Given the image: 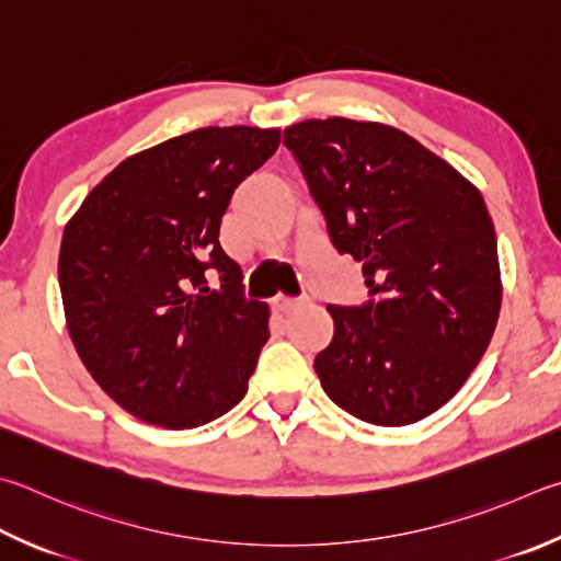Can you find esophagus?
I'll return each instance as SVG.
<instances>
[{"instance_id": "1", "label": "esophagus", "mask_w": 561, "mask_h": 561, "mask_svg": "<svg viewBox=\"0 0 561 561\" xmlns=\"http://www.w3.org/2000/svg\"><path fill=\"white\" fill-rule=\"evenodd\" d=\"M301 301L299 299H291V297H274L272 299V309L277 313H291L294 309H299Z\"/></svg>"}]
</instances>
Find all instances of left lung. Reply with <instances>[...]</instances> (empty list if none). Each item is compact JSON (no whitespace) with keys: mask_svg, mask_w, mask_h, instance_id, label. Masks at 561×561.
Here are the masks:
<instances>
[{"mask_svg":"<svg viewBox=\"0 0 561 561\" xmlns=\"http://www.w3.org/2000/svg\"><path fill=\"white\" fill-rule=\"evenodd\" d=\"M333 248L363 262L370 299L335 307L313 368L358 420L404 426L439 410L483 358L501 313L493 220L471 181L414 137L345 117L284 129Z\"/></svg>","mask_w":561,"mask_h":561,"instance_id":"left-lung-1","label":"left lung"}]
</instances>
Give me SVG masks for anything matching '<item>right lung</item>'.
I'll return each mask as SVG.
<instances>
[{
  "mask_svg": "<svg viewBox=\"0 0 561 561\" xmlns=\"http://www.w3.org/2000/svg\"><path fill=\"white\" fill-rule=\"evenodd\" d=\"M277 147L279 129H193L122 161L68 220L58 254L68 333L137 420L193 430L245 397L270 309L245 299L218 236L232 191Z\"/></svg>",
  "mask_w": 561,
  "mask_h": 561,
  "instance_id": "add662e5",
  "label": "right lung"
}]
</instances>
